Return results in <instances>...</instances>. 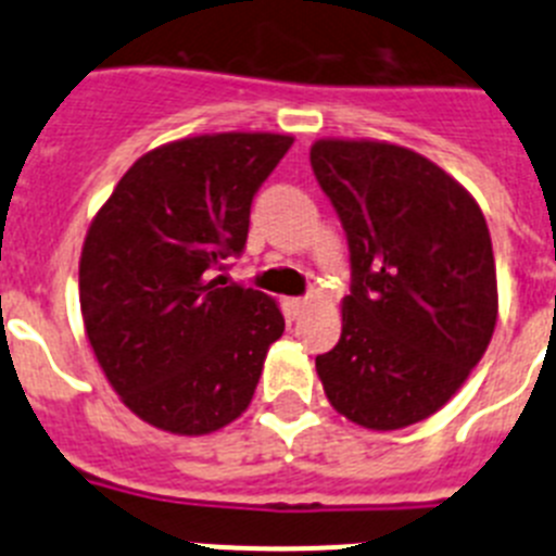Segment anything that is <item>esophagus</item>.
<instances>
[{
  "label": "esophagus",
  "mask_w": 556,
  "mask_h": 556,
  "mask_svg": "<svg viewBox=\"0 0 556 556\" xmlns=\"http://www.w3.org/2000/svg\"><path fill=\"white\" fill-rule=\"evenodd\" d=\"M283 308H287L289 320H298V317L308 308V301H303V298H287V301H283Z\"/></svg>",
  "instance_id": "esophagus-1"
}]
</instances>
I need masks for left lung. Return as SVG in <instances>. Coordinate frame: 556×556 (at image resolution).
<instances>
[{
  "mask_svg": "<svg viewBox=\"0 0 556 556\" xmlns=\"http://www.w3.org/2000/svg\"><path fill=\"white\" fill-rule=\"evenodd\" d=\"M312 169L351 248L342 333L314 367L328 404L370 431L443 409L498 320L488 219L465 186L409 147L317 139Z\"/></svg>",
  "mask_w": 556,
  "mask_h": 556,
  "instance_id": "1",
  "label": "left lung"
}]
</instances>
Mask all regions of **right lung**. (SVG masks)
Listing matches in <instances>:
<instances>
[{
  "instance_id": "obj_1",
  "label": "right lung",
  "mask_w": 556,
  "mask_h": 556,
  "mask_svg": "<svg viewBox=\"0 0 556 556\" xmlns=\"http://www.w3.org/2000/svg\"><path fill=\"white\" fill-rule=\"evenodd\" d=\"M289 132H205L144 152L102 203L80 253L88 345L122 404L144 424L203 437L242 417L269 345L275 298L225 287L248 242L258 186Z\"/></svg>"
}]
</instances>
